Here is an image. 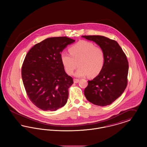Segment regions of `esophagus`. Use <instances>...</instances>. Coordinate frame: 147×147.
Returning <instances> with one entry per match:
<instances>
[{
	"label": "esophagus",
	"mask_w": 147,
	"mask_h": 147,
	"mask_svg": "<svg viewBox=\"0 0 147 147\" xmlns=\"http://www.w3.org/2000/svg\"><path fill=\"white\" fill-rule=\"evenodd\" d=\"M80 82V80L79 79H74V83H78Z\"/></svg>",
	"instance_id": "34e87169"
}]
</instances>
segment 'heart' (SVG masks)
Segmentation results:
<instances>
[{
  "instance_id": "heart-1",
  "label": "heart",
  "mask_w": 147,
  "mask_h": 147,
  "mask_svg": "<svg viewBox=\"0 0 147 147\" xmlns=\"http://www.w3.org/2000/svg\"><path fill=\"white\" fill-rule=\"evenodd\" d=\"M69 51L70 54L63 52L61 54L62 63L68 74L72 75L78 65L80 67L75 75L79 78L89 75L95 77L102 70L105 64L104 51L93 43L80 41L72 46Z\"/></svg>"
}]
</instances>
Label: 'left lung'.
<instances>
[{"instance_id": "obj_1", "label": "left lung", "mask_w": 147, "mask_h": 147, "mask_svg": "<svg viewBox=\"0 0 147 147\" xmlns=\"http://www.w3.org/2000/svg\"><path fill=\"white\" fill-rule=\"evenodd\" d=\"M97 44L104 51L105 61L101 72L84 89L88 101L98 106L111 104L123 93L127 85L128 62L122 48L114 40L101 36H83Z\"/></svg>"}]
</instances>
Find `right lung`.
Masks as SVG:
<instances>
[{
    "label": "right lung",
    "mask_w": 147,
    "mask_h": 147,
    "mask_svg": "<svg viewBox=\"0 0 147 147\" xmlns=\"http://www.w3.org/2000/svg\"><path fill=\"white\" fill-rule=\"evenodd\" d=\"M75 41L67 37L48 38L26 55L21 69L23 84L30 100L42 110L55 111L67 103L74 82L64 71L61 54Z\"/></svg>",
    "instance_id": "right-lung-1"
}]
</instances>
